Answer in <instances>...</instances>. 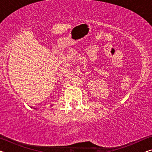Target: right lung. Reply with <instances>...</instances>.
Masks as SVG:
<instances>
[{
    "label": "right lung",
    "instance_id": "add662e5",
    "mask_svg": "<svg viewBox=\"0 0 152 152\" xmlns=\"http://www.w3.org/2000/svg\"><path fill=\"white\" fill-rule=\"evenodd\" d=\"M51 106H52V105H51ZM32 108V107H31ZM34 109H36V108H34Z\"/></svg>",
    "mask_w": 152,
    "mask_h": 152
}]
</instances>
